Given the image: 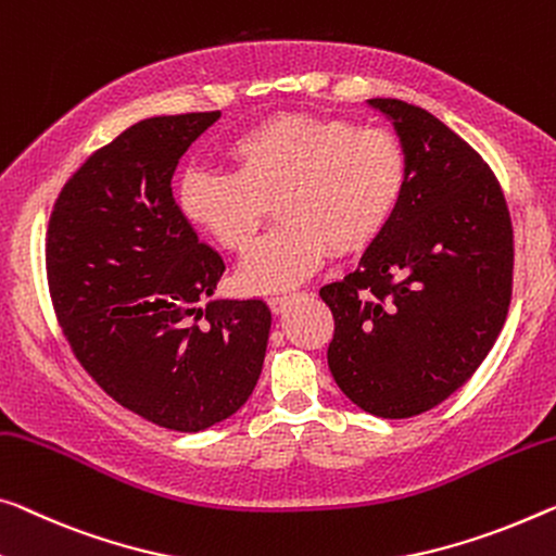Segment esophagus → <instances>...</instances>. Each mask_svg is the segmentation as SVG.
I'll return each mask as SVG.
<instances>
[{
    "instance_id": "obj_1",
    "label": "esophagus",
    "mask_w": 556,
    "mask_h": 556,
    "mask_svg": "<svg viewBox=\"0 0 556 556\" xmlns=\"http://www.w3.org/2000/svg\"><path fill=\"white\" fill-rule=\"evenodd\" d=\"M290 301H293V298H290V295H273V298H268V307L276 315H283L286 307L290 305Z\"/></svg>"
}]
</instances>
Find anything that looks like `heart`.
Instances as JSON below:
<instances>
[{"instance_id": "obj_1", "label": "heart", "mask_w": 556, "mask_h": 556, "mask_svg": "<svg viewBox=\"0 0 556 556\" xmlns=\"http://www.w3.org/2000/svg\"><path fill=\"white\" fill-rule=\"evenodd\" d=\"M236 174L189 168L178 208L230 253H245L278 201L283 226L238 270L253 293L293 288L326 258L378 241L407 191V153L388 129L340 116L283 111L253 124L228 147Z\"/></svg>"}]
</instances>
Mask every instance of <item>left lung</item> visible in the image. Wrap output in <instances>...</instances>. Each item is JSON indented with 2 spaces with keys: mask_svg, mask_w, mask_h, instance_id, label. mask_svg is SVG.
Returning a JSON list of instances; mask_svg holds the SVG:
<instances>
[{
  "mask_svg": "<svg viewBox=\"0 0 556 556\" xmlns=\"http://www.w3.org/2000/svg\"><path fill=\"white\" fill-rule=\"evenodd\" d=\"M407 153V191L361 266L320 288L328 365L365 413H427L472 378L507 320L515 233L502 186L438 116L370 99Z\"/></svg>",
  "mask_w": 556,
  "mask_h": 556,
  "instance_id": "obj_1",
  "label": "left lung"
}]
</instances>
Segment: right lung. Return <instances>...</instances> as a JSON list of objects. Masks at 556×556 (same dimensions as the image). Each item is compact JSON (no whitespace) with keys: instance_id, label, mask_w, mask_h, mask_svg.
<instances>
[{"instance_id":"add662e5","label":"right lung","mask_w":556,"mask_h":556,"mask_svg":"<svg viewBox=\"0 0 556 556\" xmlns=\"http://www.w3.org/2000/svg\"><path fill=\"white\" fill-rule=\"evenodd\" d=\"M218 116L129 126L64 184L47 230L51 303L76 361L118 405L176 432L251 397L270 332L263 301H211L224 258L170 191L178 159Z\"/></svg>"}]
</instances>
